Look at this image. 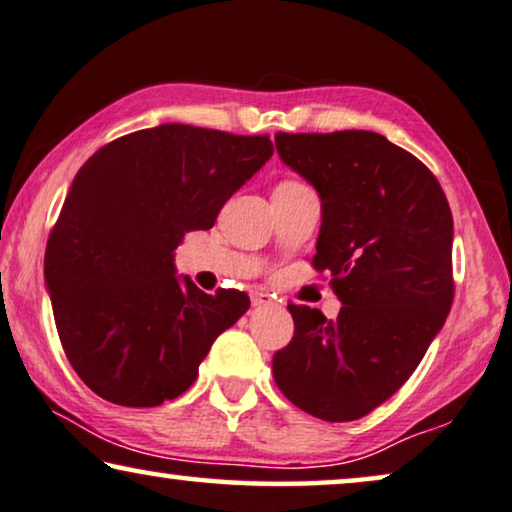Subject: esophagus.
I'll return each mask as SVG.
<instances>
[{"mask_svg": "<svg viewBox=\"0 0 512 512\" xmlns=\"http://www.w3.org/2000/svg\"><path fill=\"white\" fill-rule=\"evenodd\" d=\"M251 305H254V307H270L272 298L268 293H254V295H251Z\"/></svg>", "mask_w": 512, "mask_h": 512, "instance_id": "esophagus-1", "label": "esophagus"}]
</instances>
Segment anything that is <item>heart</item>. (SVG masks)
<instances>
[{"label": "heart", "instance_id": "obj_1", "mask_svg": "<svg viewBox=\"0 0 512 512\" xmlns=\"http://www.w3.org/2000/svg\"><path fill=\"white\" fill-rule=\"evenodd\" d=\"M286 182H293V180H286Z\"/></svg>", "mask_w": 512, "mask_h": 512}]
</instances>
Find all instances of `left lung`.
<instances>
[{
  "instance_id": "8db88e82",
  "label": "left lung",
  "mask_w": 512,
  "mask_h": 512,
  "mask_svg": "<svg viewBox=\"0 0 512 512\" xmlns=\"http://www.w3.org/2000/svg\"><path fill=\"white\" fill-rule=\"evenodd\" d=\"M274 143L321 196L311 265L342 302L335 321L288 305L295 330L274 383L309 416L358 420L409 381L446 323L453 212L432 170L381 133L279 131Z\"/></svg>"
}]
</instances>
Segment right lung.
<instances>
[{"label":"right lung","instance_id":"right-lung-1","mask_svg":"<svg viewBox=\"0 0 512 512\" xmlns=\"http://www.w3.org/2000/svg\"><path fill=\"white\" fill-rule=\"evenodd\" d=\"M270 136L161 124L85 161L46 244L57 335L87 388L133 409L180 397L221 332L249 309L235 288L175 277L184 233L207 231L272 157Z\"/></svg>","mask_w":512,"mask_h":512}]
</instances>
